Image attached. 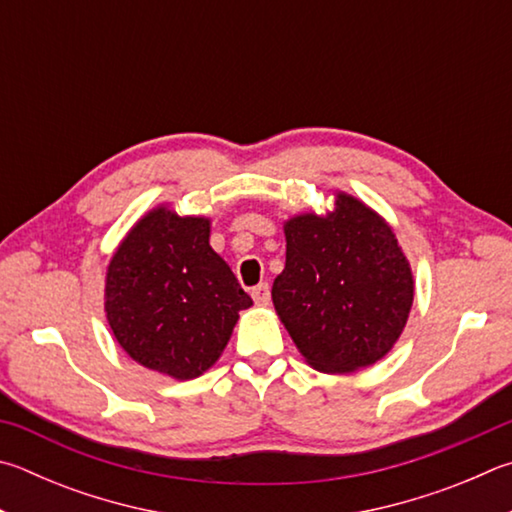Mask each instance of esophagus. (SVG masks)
I'll list each match as a JSON object with an SVG mask.
<instances>
[{"label": "esophagus", "instance_id": "34e87169", "mask_svg": "<svg viewBox=\"0 0 512 512\" xmlns=\"http://www.w3.org/2000/svg\"><path fill=\"white\" fill-rule=\"evenodd\" d=\"M250 295H253L255 304H259V306H266L268 302H271V288H268L266 282L264 284H257Z\"/></svg>", "mask_w": 512, "mask_h": 512}]
</instances>
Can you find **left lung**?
Instances as JSON below:
<instances>
[{
  "mask_svg": "<svg viewBox=\"0 0 512 512\" xmlns=\"http://www.w3.org/2000/svg\"><path fill=\"white\" fill-rule=\"evenodd\" d=\"M286 266L273 304L313 369L349 374L394 347L414 300L412 268L387 221L338 192L327 215L284 224Z\"/></svg>",
  "mask_w": 512,
  "mask_h": 512,
  "instance_id": "8db88e82",
  "label": "left lung"
}]
</instances>
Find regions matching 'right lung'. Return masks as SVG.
<instances>
[{
	"mask_svg": "<svg viewBox=\"0 0 512 512\" xmlns=\"http://www.w3.org/2000/svg\"><path fill=\"white\" fill-rule=\"evenodd\" d=\"M250 304L210 246V219L179 217L167 206L136 221L107 268L105 311L118 345L176 380L215 365Z\"/></svg>",
	"mask_w": 512,
	"mask_h": 512,
	"instance_id": "right-lung-1",
	"label": "right lung"
}]
</instances>
